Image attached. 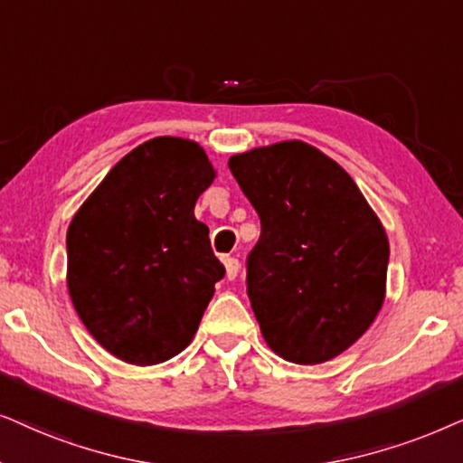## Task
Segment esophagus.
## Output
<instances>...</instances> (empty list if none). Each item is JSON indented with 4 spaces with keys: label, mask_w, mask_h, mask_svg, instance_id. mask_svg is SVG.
Returning a JSON list of instances; mask_svg holds the SVG:
<instances>
[{
    "label": "esophagus",
    "mask_w": 463,
    "mask_h": 463,
    "mask_svg": "<svg viewBox=\"0 0 463 463\" xmlns=\"http://www.w3.org/2000/svg\"><path fill=\"white\" fill-rule=\"evenodd\" d=\"M224 267H226L228 279H235L239 275V269H241V264H239L237 258H224Z\"/></svg>",
    "instance_id": "34e87169"
}]
</instances>
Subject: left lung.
<instances>
[{"label":"left lung","mask_w":463,"mask_h":463,"mask_svg":"<svg viewBox=\"0 0 463 463\" xmlns=\"http://www.w3.org/2000/svg\"><path fill=\"white\" fill-rule=\"evenodd\" d=\"M228 167L260 218L248 296L264 341L294 364L332 360L383 307V224L347 171L305 141L235 154Z\"/></svg>","instance_id":"left-lung-1"}]
</instances>
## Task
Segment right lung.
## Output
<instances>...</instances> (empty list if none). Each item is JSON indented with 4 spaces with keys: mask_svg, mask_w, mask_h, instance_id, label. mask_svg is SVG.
<instances>
[{
    "mask_svg": "<svg viewBox=\"0 0 463 463\" xmlns=\"http://www.w3.org/2000/svg\"><path fill=\"white\" fill-rule=\"evenodd\" d=\"M215 171L196 141L154 137L118 160L67 228V289L103 349L135 366L193 341L224 267L196 199Z\"/></svg>",
    "mask_w": 463,
    "mask_h": 463,
    "instance_id": "1",
    "label": "right lung"
}]
</instances>
